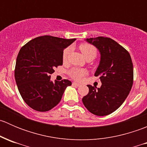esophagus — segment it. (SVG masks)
<instances>
[{
    "label": "esophagus",
    "mask_w": 147,
    "mask_h": 147,
    "mask_svg": "<svg viewBox=\"0 0 147 147\" xmlns=\"http://www.w3.org/2000/svg\"><path fill=\"white\" fill-rule=\"evenodd\" d=\"M72 85L76 86V87H80V84H79V83L78 82H72Z\"/></svg>",
    "instance_id": "esophagus-1"
}]
</instances>
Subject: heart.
<instances>
[{"instance_id":"heart-1","label":"heart","mask_w":147,"mask_h":147,"mask_svg":"<svg viewBox=\"0 0 147 147\" xmlns=\"http://www.w3.org/2000/svg\"><path fill=\"white\" fill-rule=\"evenodd\" d=\"M80 49L82 51V54L84 55V57L86 59L91 58L94 59L97 55V49L94 46L90 45V44L84 43L80 45ZM70 47H66L63 53V60L66 62L67 60L68 57H69V53H70ZM87 74L86 69H82V68H72L69 72V76L73 78L75 80L80 81Z\"/></svg>"}]
</instances>
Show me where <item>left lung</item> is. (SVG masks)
Returning <instances> with one entry per match:
<instances>
[{
    "label": "left lung",
    "instance_id": "left-lung-1",
    "mask_svg": "<svg viewBox=\"0 0 147 147\" xmlns=\"http://www.w3.org/2000/svg\"><path fill=\"white\" fill-rule=\"evenodd\" d=\"M100 53L94 76L100 77V88L87 85L89 93L82 98L84 107L93 115L106 116L118 109L127 97L133 84L131 56L127 50L109 38H87Z\"/></svg>",
    "mask_w": 147,
    "mask_h": 147
}]
</instances>
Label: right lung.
Segmentation results:
<instances>
[{
  "label": "right lung",
  "instance_id": "right-lung-1",
  "mask_svg": "<svg viewBox=\"0 0 147 147\" xmlns=\"http://www.w3.org/2000/svg\"><path fill=\"white\" fill-rule=\"evenodd\" d=\"M76 39L44 35L31 40L19 51L15 79L25 102L38 112H47L61 100L68 80H50L54 68L63 65V53Z\"/></svg>",
  "mask_w": 147,
  "mask_h": 147
}]
</instances>
